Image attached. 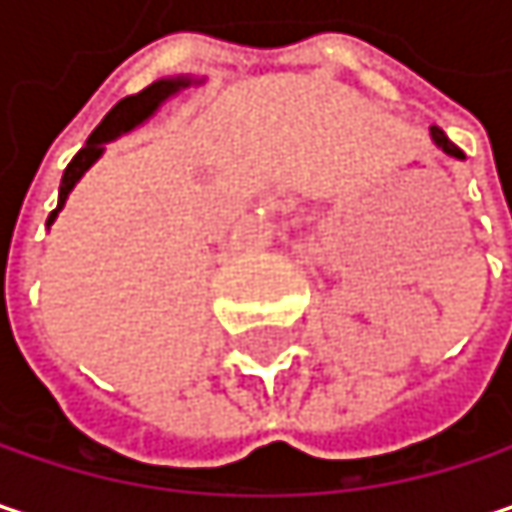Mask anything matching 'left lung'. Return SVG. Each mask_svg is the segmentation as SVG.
Instances as JSON below:
<instances>
[{
	"instance_id": "obj_1",
	"label": "left lung",
	"mask_w": 512,
	"mask_h": 512,
	"mask_svg": "<svg viewBox=\"0 0 512 512\" xmlns=\"http://www.w3.org/2000/svg\"><path fill=\"white\" fill-rule=\"evenodd\" d=\"M430 136H433V142H436V148L442 151L445 156H451V159H465V154H462L460 148L439 130V127H430Z\"/></svg>"
}]
</instances>
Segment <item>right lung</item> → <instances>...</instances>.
<instances>
[{"label":"right lung","mask_w":512,"mask_h":512,"mask_svg":"<svg viewBox=\"0 0 512 512\" xmlns=\"http://www.w3.org/2000/svg\"><path fill=\"white\" fill-rule=\"evenodd\" d=\"M204 79H195V76H165V79H156L151 82L145 91H139V94H130V97H124L103 121H100V127L88 136V142H85V148L79 151V154L70 159V165L64 168V177H61V186H58V207L50 213V219H47V228H50L52 222L58 219V213H61V207L67 204V198H70V192H73V186L82 180V174L100 159V156L106 154V145L109 142H115V139H121V136H127V133H133L136 127H142L145 121H151L156 112H159V106L165 103V100H171L174 94H180V91H186V88H192V85H201Z\"/></svg>","instance_id":"right-lung-1"}]
</instances>
